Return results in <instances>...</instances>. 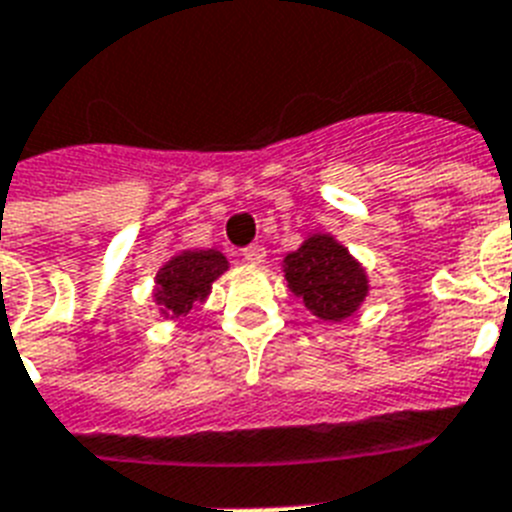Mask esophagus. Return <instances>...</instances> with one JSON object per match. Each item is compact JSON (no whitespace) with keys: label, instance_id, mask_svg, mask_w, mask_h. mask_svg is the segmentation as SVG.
<instances>
[{"label":"esophagus","instance_id":"obj_1","mask_svg":"<svg viewBox=\"0 0 512 512\" xmlns=\"http://www.w3.org/2000/svg\"><path fill=\"white\" fill-rule=\"evenodd\" d=\"M242 257H244V263L249 265H263L265 257H268V249H265L263 244H252V247L244 249Z\"/></svg>","mask_w":512,"mask_h":512}]
</instances>
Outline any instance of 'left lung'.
I'll list each match as a JSON object with an SVG mask.
<instances>
[{"label": "left lung", "instance_id": "1", "mask_svg": "<svg viewBox=\"0 0 512 512\" xmlns=\"http://www.w3.org/2000/svg\"><path fill=\"white\" fill-rule=\"evenodd\" d=\"M283 278L304 307L325 322H343L369 296L364 265L333 234L315 231L283 257Z\"/></svg>", "mask_w": 512, "mask_h": 512}]
</instances>
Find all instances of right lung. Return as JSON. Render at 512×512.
I'll use <instances>...</instances> for the list:
<instances>
[{
	"label": "right lung",
	"instance_id": "add662e5",
	"mask_svg": "<svg viewBox=\"0 0 512 512\" xmlns=\"http://www.w3.org/2000/svg\"><path fill=\"white\" fill-rule=\"evenodd\" d=\"M229 270V260L218 249H182L156 270L153 302L171 320H184L197 302H205L213 281Z\"/></svg>",
	"mask_w": 512,
	"mask_h": 512
}]
</instances>
